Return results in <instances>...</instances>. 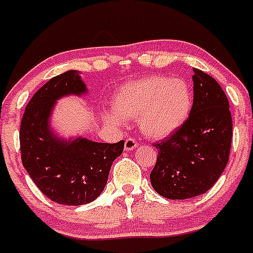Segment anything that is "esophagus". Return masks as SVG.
<instances>
[{
    "label": "esophagus",
    "mask_w": 253,
    "mask_h": 253,
    "mask_svg": "<svg viewBox=\"0 0 253 253\" xmlns=\"http://www.w3.org/2000/svg\"><path fill=\"white\" fill-rule=\"evenodd\" d=\"M137 146L138 142L134 137H127L126 140V143H124V148H126V151H132V149L136 148Z\"/></svg>",
    "instance_id": "esophagus-1"
}]
</instances>
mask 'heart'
<instances>
[{
	"mask_svg": "<svg viewBox=\"0 0 253 253\" xmlns=\"http://www.w3.org/2000/svg\"><path fill=\"white\" fill-rule=\"evenodd\" d=\"M192 104V90L183 80L148 76L119 89L112 102L115 112L107 116V121L121 126L124 118H138L146 136L162 138L186 122Z\"/></svg>",
	"mask_w": 253,
	"mask_h": 253,
	"instance_id": "heart-1",
	"label": "heart"
}]
</instances>
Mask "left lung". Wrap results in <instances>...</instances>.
Instances as JSON below:
<instances>
[{
	"instance_id": "left-lung-1",
	"label": "left lung",
	"mask_w": 253,
	"mask_h": 253,
	"mask_svg": "<svg viewBox=\"0 0 253 253\" xmlns=\"http://www.w3.org/2000/svg\"><path fill=\"white\" fill-rule=\"evenodd\" d=\"M193 105L182 126L158 148L151 183L168 199L204 194L216 183L229 160L233 122L223 89L208 73L193 69Z\"/></svg>"
}]
</instances>
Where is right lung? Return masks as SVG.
Masks as SVG:
<instances>
[{"instance_id":"right-lung-1","label":"right lung","mask_w":253,"mask_h":253,"mask_svg":"<svg viewBox=\"0 0 253 253\" xmlns=\"http://www.w3.org/2000/svg\"><path fill=\"white\" fill-rule=\"evenodd\" d=\"M85 91L78 71L55 76L35 93L21 118L19 140L24 168L45 197L62 205H83L96 199L104 191L113 160L124 148L123 140L64 142L51 135L48 118L55 100Z\"/></svg>"}]
</instances>
